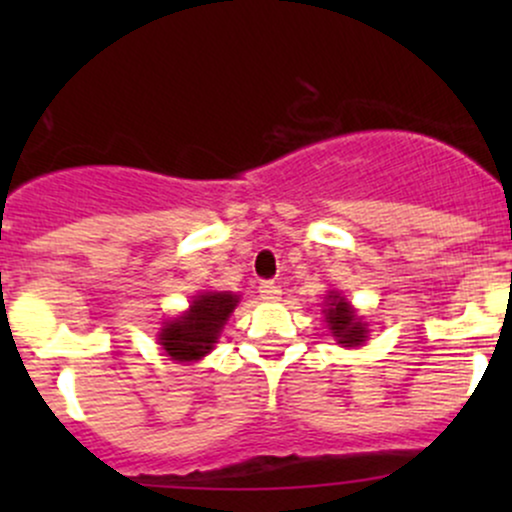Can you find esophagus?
Returning a JSON list of instances; mask_svg holds the SVG:
<instances>
[{
    "mask_svg": "<svg viewBox=\"0 0 512 512\" xmlns=\"http://www.w3.org/2000/svg\"><path fill=\"white\" fill-rule=\"evenodd\" d=\"M260 298L267 303H274L281 298V286L276 281H262L260 284Z\"/></svg>",
    "mask_w": 512,
    "mask_h": 512,
    "instance_id": "1",
    "label": "esophagus"
}]
</instances>
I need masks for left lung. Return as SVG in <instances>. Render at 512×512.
Masks as SVG:
<instances>
[{
  "label": "left lung",
  "instance_id": "left-lung-1",
  "mask_svg": "<svg viewBox=\"0 0 512 512\" xmlns=\"http://www.w3.org/2000/svg\"><path fill=\"white\" fill-rule=\"evenodd\" d=\"M325 320L330 325L332 337L339 339V344L358 346L366 339V327L358 322V317L351 310V305L344 301L339 293H330V303H327Z\"/></svg>",
  "mask_w": 512,
  "mask_h": 512
}]
</instances>
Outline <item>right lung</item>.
Returning a JSON list of instances; mask_svg holds the SVG:
<instances>
[{
  "instance_id": "right-lung-1",
  "label": "right lung",
  "mask_w": 512,
  "mask_h": 512,
  "mask_svg": "<svg viewBox=\"0 0 512 512\" xmlns=\"http://www.w3.org/2000/svg\"><path fill=\"white\" fill-rule=\"evenodd\" d=\"M236 303L238 298L228 291L202 293L185 315L166 322L158 334L161 346L175 361H197L216 344L223 322L233 313Z\"/></svg>"
}]
</instances>
